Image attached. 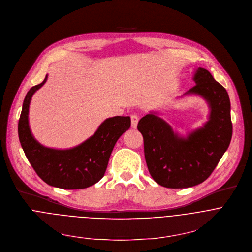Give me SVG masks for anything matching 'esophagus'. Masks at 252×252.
I'll return each mask as SVG.
<instances>
[{
  "label": "esophagus",
  "instance_id": "1",
  "mask_svg": "<svg viewBox=\"0 0 252 252\" xmlns=\"http://www.w3.org/2000/svg\"><path fill=\"white\" fill-rule=\"evenodd\" d=\"M138 121H139V117L135 114H133L131 116V127L132 128H136L137 127V124H138Z\"/></svg>",
  "mask_w": 252,
  "mask_h": 252
}]
</instances>
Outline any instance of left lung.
I'll list each match as a JSON object with an SVG mask.
<instances>
[{"mask_svg":"<svg viewBox=\"0 0 252 252\" xmlns=\"http://www.w3.org/2000/svg\"><path fill=\"white\" fill-rule=\"evenodd\" d=\"M193 79L196 85L186 94L202 96L211 109L203 128L193 131L186 139L180 138L153 113L141 118L137 126L143 136L150 175L167 188H187L205 181L231 141L230 100L226 89L203 68L197 69Z\"/></svg>","mask_w":252,"mask_h":252,"instance_id":"8db88e82","label":"left lung"}]
</instances>
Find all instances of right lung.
Instances as JSON below:
<instances>
[{"label": "right lung", "mask_w": 252, "mask_h": 252, "mask_svg": "<svg viewBox=\"0 0 252 252\" xmlns=\"http://www.w3.org/2000/svg\"><path fill=\"white\" fill-rule=\"evenodd\" d=\"M46 80L47 76L25 97L18 124L20 143L33 169L47 184L68 190L87 188L104 176L112 150L119 137L130 128V117L106 119L92 137L73 149L46 148L35 140L28 122L31 98Z\"/></svg>", "instance_id": "1"}]
</instances>
